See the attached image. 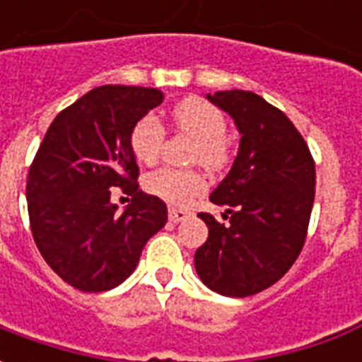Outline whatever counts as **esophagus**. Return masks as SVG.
Instances as JSON below:
<instances>
[{"mask_svg":"<svg viewBox=\"0 0 362 362\" xmlns=\"http://www.w3.org/2000/svg\"><path fill=\"white\" fill-rule=\"evenodd\" d=\"M189 211L184 207H168V219L173 223H182L184 219H188Z\"/></svg>","mask_w":362,"mask_h":362,"instance_id":"obj_1","label":"esophagus"}]
</instances>
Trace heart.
Wrapping results in <instances>:
<instances>
[{
	"mask_svg": "<svg viewBox=\"0 0 362 362\" xmlns=\"http://www.w3.org/2000/svg\"><path fill=\"white\" fill-rule=\"evenodd\" d=\"M173 124L178 132L196 137L192 160L202 163L209 170H221L230 160L225 114L199 96H188L173 108ZM165 127L153 114H145L129 129V149L139 163L153 165L160 157L165 145ZM207 188L204 174L192 168H158L147 174L145 189L173 205L188 204Z\"/></svg>",
	"mask_w": 362,
	"mask_h": 362,
	"instance_id": "heart-1",
	"label": "heart"
}]
</instances>
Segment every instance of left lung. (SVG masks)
<instances>
[{"mask_svg": "<svg viewBox=\"0 0 362 362\" xmlns=\"http://www.w3.org/2000/svg\"><path fill=\"white\" fill-rule=\"evenodd\" d=\"M207 98L233 116L243 137L230 173L209 196L227 207V223L199 213L209 236L194 264L215 293L250 296L277 283L303 250L316 166L293 122L259 95L236 89Z\"/></svg>", "mask_w": 362, "mask_h": 362, "instance_id": "obj_1", "label": "left lung"}]
</instances>
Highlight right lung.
<instances>
[{
  "label": "right lung",
  "instance_id": "right-lung-1",
  "mask_svg": "<svg viewBox=\"0 0 362 362\" xmlns=\"http://www.w3.org/2000/svg\"><path fill=\"white\" fill-rule=\"evenodd\" d=\"M163 98L149 87H96L59 112L36 151L27 176L30 230L46 264L71 287H118L165 227V202L139 192L129 149L132 126ZM116 187L132 196L122 216L110 202Z\"/></svg>",
  "mask_w": 362,
  "mask_h": 362
}]
</instances>
